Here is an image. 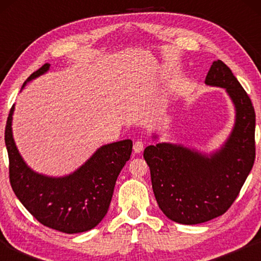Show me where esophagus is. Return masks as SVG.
<instances>
[{
	"label": "esophagus",
	"mask_w": 261,
	"mask_h": 261,
	"mask_svg": "<svg viewBox=\"0 0 261 261\" xmlns=\"http://www.w3.org/2000/svg\"><path fill=\"white\" fill-rule=\"evenodd\" d=\"M143 149H144V144H143V141H136V143L134 144V151H135V153H141L143 152Z\"/></svg>",
	"instance_id": "esophagus-1"
}]
</instances>
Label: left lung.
Returning a JSON list of instances; mask_svg holds the SVG:
<instances>
[{
  "label": "left lung",
  "instance_id": "8db88e82",
  "mask_svg": "<svg viewBox=\"0 0 261 261\" xmlns=\"http://www.w3.org/2000/svg\"><path fill=\"white\" fill-rule=\"evenodd\" d=\"M205 84L224 88L235 108L226 141L212 153L173 143L149 145L144 151L159 207L168 219L182 224L207 222L226 213L255 158V114L244 88L220 60L213 62ZM152 138L158 140L159 135Z\"/></svg>",
  "mask_w": 261,
  "mask_h": 261
}]
</instances>
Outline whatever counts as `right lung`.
<instances>
[{
    "instance_id": "obj_1",
    "label": "right lung",
    "mask_w": 261,
    "mask_h": 261,
    "mask_svg": "<svg viewBox=\"0 0 261 261\" xmlns=\"http://www.w3.org/2000/svg\"><path fill=\"white\" fill-rule=\"evenodd\" d=\"M49 69V63L43 64L21 90ZM14 112L15 105L9 114L4 140L10 184L19 201L43 226L61 232L78 233L98 226L107 214L118 175L130 159L132 140L102 145L72 173L48 176L34 171L20 155L12 134Z\"/></svg>"
}]
</instances>
